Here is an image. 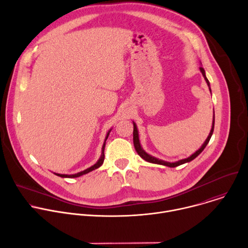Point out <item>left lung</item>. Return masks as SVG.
<instances>
[{"label":"left lung","mask_w":248,"mask_h":248,"mask_svg":"<svg viewBox=\"0 0 248 248\" xmlns=\"http://www.w3.org/2000/svg\"><path fill=\"white\" fill-rule=\"evenodd\" d=\"M200 72L209 87V90L211 92V87H210V82L208 80V78H206V75H205V70L202 66L199 67ZM133 123V144H134V148L137 152V154L142 158L143 160H145L146 162H149V163H152V164H157V165H163V166H167V167H170V168H174V167H178L180 165H183V164H186V163H188L190 161H192L193 159H195L203 150L204 148L206 147V145L208 144V142L210 141V138L212 136V134H213V131H214V124H215V112H213V122H212V127H211V130H210V133L208 135V137L206 138V140L204 141V143L201 145V147L195 151L192 155H190L189 157L186 158V159H182V160H179V161H175V162H167V161H164V160H161V159H158L150 154H148L147 152H145L142 148V146H141L140 144V140H139V133H138V129H137V126H136V124L134 122Z\"/></svg>","instance_id":"left-lung-1"}]
</instances>
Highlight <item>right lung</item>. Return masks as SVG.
I'll use <instances>...</instances> for the list:
<instances>
[{
	"label": "right lung",
	"mask_w": 248,
	"mask_h": 248,
	"mask_svg": "<svg viewBox=\"0 0 248 248\" xmlns=\"http://www.w3.org/2000/svg\"><path fill=\"white\" fill-rule=\"evenodd\" d=\"M111 130H112V128H111V129H109V130H108V132H107V134H106V137H105V140H104V143H103V146H102L101 156H100L99 160H98V161H97L93 166H91V167L87 168L86 170H81V171H79V172H78V173H74V174H61V173H56V172H54V173H55L56 175H58V176H61V178H68V179H73V178H78V176L83 175V174H85V173H88V172H90V171H92V170H94L98 169L99 167H101V166L103 165V162H104V159H105L104 150H105V145H106V140L108 139V136H109V134H110Z\"/></svg>",
	"instance_id": "1"
}]
</instances>
